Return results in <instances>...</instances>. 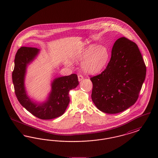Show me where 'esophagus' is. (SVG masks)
<instances>
[{
  "mask_svg": "<svg viewBox=\"0 0 158 158\" xmlns=\"http://www.w3.org/2000/svg\"><path fill=\"white\" fill-rule=\"evenodd\" d=\"M77 77H78V80H79V81H81L82 80H83V76L81 75H79L77 76Z\"/></svg>",
  "mask_w": 158,
  "mask_h": 158,
  "instance_id": "1",
  "label": "esophagus"
}]
</instances>
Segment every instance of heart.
<instances>
[{
    "instance_id": "obj_1",
    "label": "heart",
    "mask_w": 158,
    "mask_h": 158,
    "mask_svg": "<svg viewBox=\"0 0 158 158\" xmlns=\"http://www.w3.org/2000/svg\"><path fill=\"white\" fill-rule=\"evenodd\" d=\"M110 59L108 50L102 46L93 44L84 48L76 56V61H82V69L88 74L95 75L103 70Z\"/></svg>"
}]
</instances>
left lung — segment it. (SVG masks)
Returning a JSON list of instances; mask_svg holds the SVG:
<instances>
[{"instance_id":"8db88e82","label":"left lung","mask_w":158,"mask_h":158,"mask_svg":"<svg viewBox=\"0 0 158 158\" xmlns=\"http://www.w3.org/2000/svg\"><path fill=\"white\" fill-rule=\"evenodd\" d=\"M146 73V67L137 44L126 38H118L106 69L90 77L93 102L104 113L124 111L137 100Z\"/></svg>"}]
</instances>
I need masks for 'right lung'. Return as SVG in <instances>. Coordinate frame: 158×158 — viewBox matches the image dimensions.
I'll use <instances>...</instances> for the list:
<instances>
[{
    "instance_id": "1",
    "label": "right lung",
    "mask_w": 158,
    "mask_h": 158,
    "mask_svg": "<svg viewBox=\"0 0 158 158\" xmlns=\"http://www.w3.org/2000/svg\"><path fill=\"white\" fill-rule=\"evenodd\" d=\"M40 52L37 48L22 47L15 55L12 81L15 93L19 103L28 111L42 120H50L63 115L70 102L69 90L79 85L76 74L56 78L52 83V91L47 100L38 104L27 95L24 79L27 65L35 59Z\"/></svg>"
}]
</instances>
